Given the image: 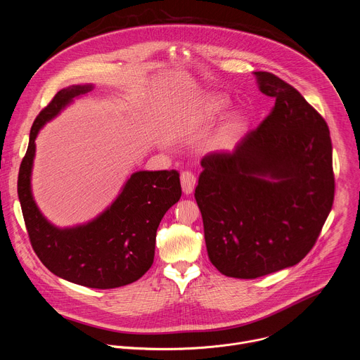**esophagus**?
Listing matches in <instances>:
<instances>
[{
    "mask_svg": "<svg viewBox=\"0 0 360 360\" xmlns=\"http://www.w3.org/2000/svg\"><path fill=\"white\" fill-rule=\"evenodd\" d=\"M195 184H196V176L191 171H184L181 174V185H182L184 193H186V195L192 193Z\"/></svg>",
    "mask_w": 360,
    "mask_h": 360,
    "instance_id": "obj_1",
    "label": "esophagus"
}]
</instances>
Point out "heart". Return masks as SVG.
I'll use <instances>...</instances> for the list:
<instances>
[{
    "label": "heart",
    "instance_id": "obj_1",
    "mask_svg": "<svg viewBox=\"0 0 360 360\" xmlns=\"http://www.w3.org/2000/svg\"><path fill=\"white\" fill-rule=\"evenodd\" d=\"M226 107V102L221 98H212L210 99L207 104H205L203 107V114L207 117H217L218 114H221ZM243 128V121L239 118V117H235L232 118L228 125L224 128V132H222V142H229L232 141Z\"/></svg>",
    "mask_w": 360,
    "mask_h": 360
}]
</instances>
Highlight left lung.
Masks as SVG:
<instances>
[{"label":"left lung","instance_id":"1","mask_svg":"<svg viewBox=\"0 0 360 360\" xmlns=\"http://www.w3.org/2000/svg\"><path fill=\"white\" fill-rule=\"evenodd\" d=\"M255 75L261 91L275 98L274 108L232 152L202 158L195 188L210 261L239 279L300 262L335 198L326 121L290 84L265 71Z\"/></svg>","mask_w":360,"mask_h":360}]
</instances>
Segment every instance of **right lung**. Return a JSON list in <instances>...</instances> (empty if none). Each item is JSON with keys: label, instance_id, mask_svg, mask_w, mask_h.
<instances>
[{"label": "right lung", "instance_id": "1", "mask_svg": "<svg viewBox=\"0 0 360 360\" xmlns=\"http://www.w3.org/2000/svg\"><path fill=\"white\" fill-rule=\"evenodd\" d=\"M91 85L61 89L37 115L18 174V198L31 246L54 275L94 289H112L138 281L153 264L157 229L182 195L179 172L139 171L131 175L111 207L95 221L58 229L39 214L30 176L39 128Z\"/></svg>", "mask_w": 360, "mask_h": 360}]
</instances>
